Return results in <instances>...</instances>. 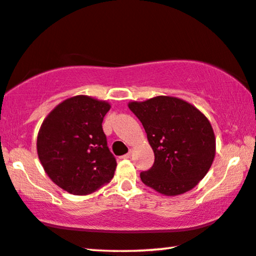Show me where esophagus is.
Returning a JSON list of instances; mask_svg holds the SVG:
<instances>
[{
  "mask_svg": "<svg viewBox=\"0 0 256 256\" xmlns=\"http://www.w3.org/2000/svg\"><path fill=\"white\" fill-rule=\"evenodd\" d=\"M132 156H134V151H132V150H130V151L126 153V154L122 156V158H124V159H128V158H131Z\"/></svg>",
  "mask_w": 256,
  "mask_h": 256,
  "instance_id": "34e87169",
  "label": "esophagus"
}]
</instances>
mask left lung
I'll use <instances>...</instances> for the list:
<instances>
[{
  "instance_id": "left-lung-1",
  "label": "left lung",
  "mask_w": 256,
  "mask_h": 256,
  "mask_svg": "<svg viewBox=\"0 0 256 256\" xmlns=\"http://www.w3.org/2000/svg\"><path fill=\"white\" fill-rule=\"evenodd\" d=\"M128 108L144 126L154 152L152 168L140 173L142 182L171 196L196 186L216 156V137L208 119L176 97L131 102Z\"/></svg>"
}]
</instances>
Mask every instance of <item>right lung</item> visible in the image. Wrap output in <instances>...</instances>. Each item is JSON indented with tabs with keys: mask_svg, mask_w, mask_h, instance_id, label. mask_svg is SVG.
Here are the masks:
<instances>
[{
	"mask_svg": "<svg viewBox=\"0 0 256 256\" xmlns=\"http://www.w3.org/2000/svg\"><path fill=\"white\" fill-rule=\"evenodd\" d=\"M106 102L74 96L62 102L44 119L37 153L49 178L74 196L92 193L110 182L116 166L102 122Z\"/></svg>",
	"mask_w": 256,
	"mask_h": 256,
	"instance_id": "1",
	"label": "right lung"
}]
</instances>
